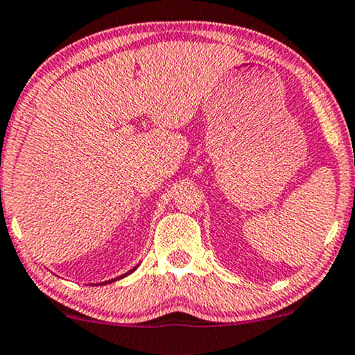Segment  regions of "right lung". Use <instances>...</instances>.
Instances as JSON below:
<instances>
[{"label": "right lung", "mask_w": 355, "mask_h": 355, "mask_svg": "<svg viewBox=\"0 0 355 355\" xmlns=\"http://www.w3.org/2000/svg\"><path fill=\"white\" fill-rule=\"evenodd\" d=\"M134 270H136V267H134V268H132V270H131V272H128V273H124V275H123V277H125V275H129V273H132V272H134ZM123 277H118V278H114V280H119V278H123ZM114 280H110V282H105V284H111V282H114ZM101 285H103V284H101Z\"/></svg>", "instance_id": "obj_1"}]
</instances>
